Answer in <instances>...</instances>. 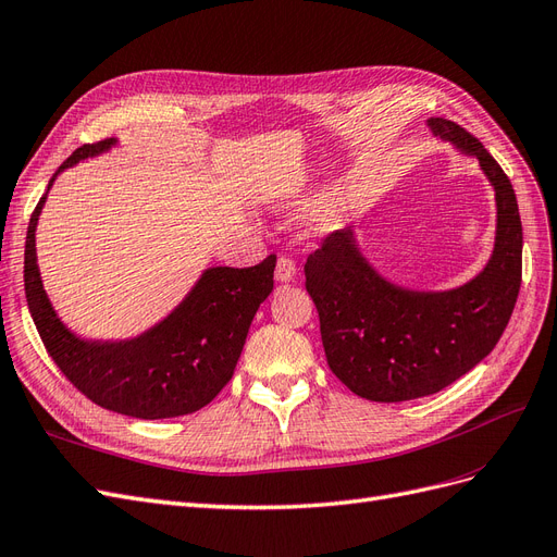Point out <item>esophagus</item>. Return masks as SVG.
I'll return each mask as SVG.
<instances>
[{"mask_svg": "<svg viewBox=\"0 0 557 557\" xmlns=\"http://www.w3.org/2000/svg\"><path fill=\"white\" fill-rule=\"evenodd\" d=\"M297 274V267H295V260H290L288 256H278L276 260V269H274V278L278 283H288L293 281Z\"/></svg>", "mask_w": 557, "mask_h": 557, "instance_id": "34e87169", "label": "esophagus"}]
</instances>
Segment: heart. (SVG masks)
Returning <instances> with one entry per match:
<instances>
[{
  "label": "heart",
  "instance_id": "obj_1",
  "mask_svg": "<svg viewBox=\"0 0 557 557\" xmlns=\"http://www.w3.org/2000/svg\"><path fill=\"white\" fill-rule=\"evenodd\" d=\"M334 201H336V193H315L301 201L299 211L305 215H323L334 207Z\"/></svg>",
  "mask_w": 557,
  "mask_h": 557
}]
</instances>
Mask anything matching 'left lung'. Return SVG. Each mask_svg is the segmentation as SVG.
<instances>
[{
	"mask_svg": "<svg viewBox=\"0 0 557 557\" xmlns=\"http://www.w3.org/2000/svg\"><path fill=\"white\" fill-rule=\"evenodd\" d=\"M428 125L474 156L495 188V248L483 272L444 293L399 288L367 262L350 227L327 234L305 264L327 364L372 401L434 395L465 376L499 342L520 290L522 225L509 176L465 127L446 117Z\"/></svg>",
	"mask_w": 557,
	"mask_h": 557,
	"instance_id": "8db88e82",
	"label": "left lung"
}]
</instances>
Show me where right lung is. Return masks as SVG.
<instances>
[{
    "label": "right lung",
    "instance_id": "right-lung-1",
    "mask_svg": "<svg viewBox=\"0 0 557 557\" xmlns=\"http://www.w3.org/2000/svg\"><path fill=\"white\" fill-rule=\"evenodd\" d=\"M113 144L115 139H104L76 148L58 174L104 153ZM44 201L46 195L27 227L25 297L48 356L60 372L90 401L132 418H174L207 407L232 379L252 315L274 290L276 256L246 269H207L170 315L134 339L86 342L64 327L44 290L35 248Z\"/></svg>",
    "mask_w": 557,
    "mask_h": 557
}]
</instances>
